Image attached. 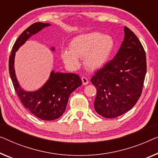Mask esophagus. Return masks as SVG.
<instances>
[{"mask_svg":"<svg viewBox=\"0 0 158 158\" xmlns=\"http://www.w3.org/2000/svg\"><path fill=\"white\" fill-rule=\"evenodd\" d=\"M81 81H82V83H83L84 85H87V84H89V80L85 77H81Z\"/></svg>","mask_w":158,"mask_h":158,"instance_id":"1","label":"esophagus"}]
</instances>
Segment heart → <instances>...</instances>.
<instances>
[{"label": "heart", "mask_w": 158, "mask_h": 158, "mask_svg": "<svg viewBox=\"0 0 158 158\" xmlns=\"http://www.w3.org/2000/svg\"><path fill=\"white\" fill-rule=\"evenodd\" d=\"M116 43L114 38L99 32L79 35L69 42V49L61 51V58L68 67L77 69L79 58L84 57L87 69L96 70L103 67L114 52Z\"/></svg>", "instance_id": "b5f03b06"}]
</instances>
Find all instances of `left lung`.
<instances>
[{"instance_id": "8db88e82", "label": "left lung", "mask_w": 158, "mask_h": 158, "mask_svg": "<svg viewBox=\"0 0 158 158\" xmlns=\"http://www.w3.org/2000/svg\"><path fill=\"white\" fill-rule=\"evenodd\" d=\"M124 40L116 56L92 77L97 93L94 109L101 116L114 118L128 111L142 94L146 74V56L139 40L124 27Z\"/></svg>"}]
</instances>
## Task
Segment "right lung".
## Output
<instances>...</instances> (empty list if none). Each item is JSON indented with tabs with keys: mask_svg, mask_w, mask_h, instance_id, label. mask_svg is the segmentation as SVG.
<instances>
[{
	"mask_svg": "<svg viewBox=\"0 0 158 158\" xmlns=\"http://www.w3.org/2000/svg\"><path fill=\"white\" fill-rule=\"evenodd\" d=\"M49 25V23H35L28 27L15 41L9 57L10 76L21 102L34 116L45 121H53L62 116L70 94L81 85V79L77 74L54 71L51 72L46 83L37 91H27L19 84L14 68L15 52L32 35ZM52 50H55V48Z\"/></svg>",
	"mask_w": 158,
	"mask_h": 158,
	"instance_id": "obj_1",
	"label": "right lung"
}]
</instances>
